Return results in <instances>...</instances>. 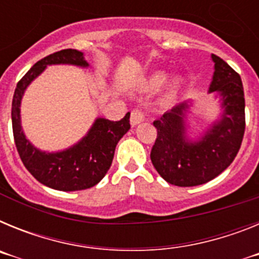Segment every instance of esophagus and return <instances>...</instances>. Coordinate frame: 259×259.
<instances>
[{
	"mask_svg": "<svg viewBox=\"0 0 259 259\" xmlns=\"http://www.w3.org/2000/svg\"><path fill=\"white\" fill-rule=\"evenodd\" d=\"M144 119H145V115H144V113L141 111L140 109H135L132 110V113H131V124L132 125H137L139 123L144 122Z\"/></svg>",
	"mask_w": 259,
	"mask_h": 259,
	"instance_id": "1",
	"label": "esophagus"
}]
</instances>
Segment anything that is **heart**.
I'll return each mask as SVG.
<instances>
[{
  "instance_id": "b5f03b06",
  "label": "heart",
  "mask_w": 259,
  "mask_h": 259,
  "mask_svg": "<svg viewBox=\"0 0 259 259\" xmlns=\"http://www.w3.org/2000/svg\"><path fill=\"white\" fill-rule=\"evenodd\" d=\"M164 79H166V75L162 74V72L154 74V76L150 79V87H152V88H158V87L163 83ZM179 88H180V80L178 79L174 80V81H171V83L168 84V87H167L166 91H164L163 93L164 104H168V102L172 101L174 98H175L176 93H178V91H179Z\"/></svg>"
}]
</instances>
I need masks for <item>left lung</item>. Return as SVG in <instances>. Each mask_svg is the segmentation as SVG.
Instances as JSON below:
<instances>
[{"label": "left lung", "mask_w": 259, "mask_h": 259, "mask_svg": "<svg viewBox=\"0 0 259 259\" xmlns=\"http://www.w3.org/2000/svg\"><path fill=\"white\" fill-rule=\"evenodd\" d=\"M214 75L209 93H219L221 119L212 123L198 140L187 136L188 102L172 107L153 124L157 139L150 159L158 174L170 184L194 187L223 172L239 153L245 132V98L240 75L228 63L211 54Z\"/></svg>", "instance_id": "obj_1"}]
</instances>
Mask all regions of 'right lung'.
I'll return each instance as SVG.
<instances>
[{"label": "right lung", "instance_id": "right-lung-1", "mask_svg": "<svg viewBox=\"0 0 259 259\" xmlns=\"http://www.w3.org/2000/svg\"><path fill=\"white\" fill-rule=\"evenodd\" d=\"M50 65L88 67L84 54L76 49L53 53L32 66L17 84L11 105V122L17 150L23 164L41 184L57 191H83L102 180L109 171L118 141L131 128L130 113L118 122L97 118L77 144L61 152H41L27 140L20 124V102L27 87Z\"/></svg>", "mask_w": 259, "mask_h": 259}]
</instances>
